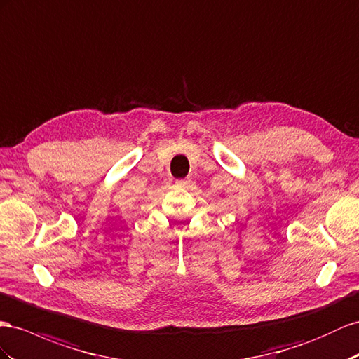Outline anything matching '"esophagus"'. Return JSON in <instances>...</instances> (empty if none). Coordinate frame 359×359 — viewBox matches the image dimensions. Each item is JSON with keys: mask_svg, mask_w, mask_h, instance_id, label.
Instances as JSON below:
<instances>
[{"mask_svg": "<svg viewBox=\"0 0 359 359\" xmlns=\"http://www.w3.org/2000/svg\"><path fill=\"white\" fill-rule=\"evenodd\" d=\"M189 184H190V180H189V178H186V180H178V181H177V186L181 187V189L189 187Z\"/></svg>", "mask_w": 359, "mask_h": 359, "instance_id": "1", "label": "esophagus"}]
</instances>
